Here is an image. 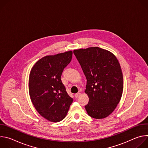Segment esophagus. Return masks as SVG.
<instances>
[{
  "label": "esophagus",
  "mask_w": 148,
  "mask_h": 148,
  "mask_svg": "<svg viewBox=\"0 0 148 148\" xmlns=\"http://www.w3.org/2000/svg\"><path fill=\"white\" fill-rule=\"evenodd\" d=\"M80 95H81V93L80 92H78V93H77V94H75V97L77 98H78L79 96H80Z\"/></svg>",
  "instance_id": "esophagus-1"
}]
</instances>
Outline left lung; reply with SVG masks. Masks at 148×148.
Instances as JSON below:
<instances>
[{
  "label": "left lung",
  "mask_w": 148,
  "mask_h": 148,
  "mask_svg": "<svg viewBox=\"0 0 148 148\" xmlns=\"http://www.w3.org/2000/svg\"><path fill=\"white\" fill-rule=\"evenodd\" d=\"M73 53L87 78L85 108L92 118L109 116L119 102L123 92V75L115 56L98 47L74 50Z\"/></svg>",
  "instance_id": "left-lung-1"
}]
</instances>
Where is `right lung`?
<instances>
[{
	"label": "right lung",
	"instance_id": "right-lung-1",
	"mask_svg": "<svg viewBox=\"0 0 148 148\" xmlns=\"http://www.w3.org/2000/svg\"><path fill=\"white\" fill-rule=\"evenodd\" d=\"M72 56V51L46 56L35 63L30 73L31 101L37 111L50 122H57L64 119L73 101L61 79Z\"/></svg>",
	"mask_w": 148,
	"mask_h": 148
}]
</instances>
